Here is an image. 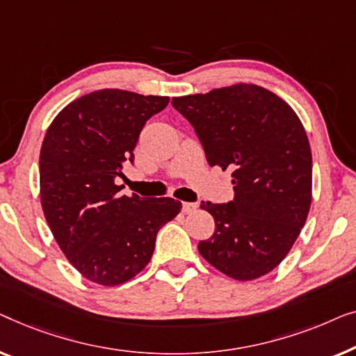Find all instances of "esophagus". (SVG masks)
Instances as JSON below:
<instances>
[{"label":"esophagus","mask_w":356,"mask_h":356,"mask_svg":"<svg viewBox=\"0 0 356 356\" xmlns=\"http://www.w3.org/2000/svg\"><path fill=\"white\" fill-rule=\"evenodd\" d=\"M198 208V204L197 203H188V202H184L182 203V211L184 213H192V211H195V209Z\"/></svg>","instance_id":"obj_1"}]
</instances>
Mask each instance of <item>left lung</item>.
Listing matches in <instances>:
<instances>
[{
	"label": "left lung",
	"mask_w": 356,
	"mask_h": 356,
	"mask_svg": "<svg viewBox=\"0 0 356 356\" xmlns=\"http://www.w3.org/2000/svg\"><path fill=\"white\" fill-rule=\"evenodd\" d=\"M172 106L192 124L209 166L232 169V202H202L216 229L198 252L232 279L271 273L312 204V149L298 116L253 83L172 98Z\"/></svg>",
	"instance_id": "8db88e82"
}]
</instances>
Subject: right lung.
I'll list each match as a JSON object with an SVG mask.
<instances>
[{"mask_svg": "<svg viewBox=\"0 0 356 356\" xmlns=\"http://www.w3.org/2000/svg\"><path fill=\"white\" fill-rule=\"evenodd\" d=\"M168 97L104 88L69 103L40 152V198L59 248L85 279L119 285L152 259L156 235L179 214L174 198L119 195L122 166Z\"/></svg>", "mask_w": 356, "mask_h": 356, "instance_id": "obj_1", "label": "right lung"}]
</instances>
